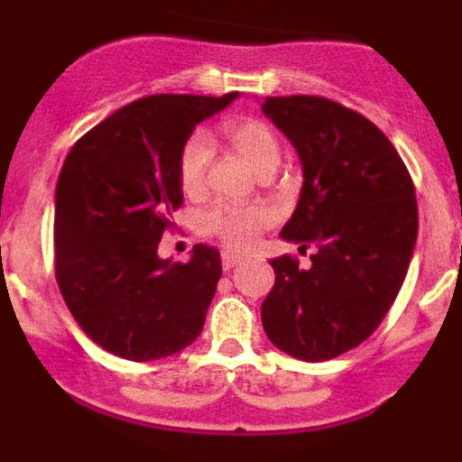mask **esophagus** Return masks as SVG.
I'll list each match as a JSON object with an SVG mask.
<instances>
[{
	"instance_id": "esophagus-1",
	"label": "esophagus",
	"mask_w": 462,
	"mask_h": 462,
	"mask_svg": "<svg viewBox=\"0 0 462 462\" xmlns=\"http://www.w3.org/2000/svg\"><path fill=\"white\" fill-rule=\"evenodd\" d=\"M238 263H241V256H236V254L232 252H221V264H224L226 272H230V269L236 267Z\"/></svg>"
}]
</instances>
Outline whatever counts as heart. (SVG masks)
<instances>
[{
    "instance_id": "1",
    "label": "heart",
    "mask_w": 462,
    "mask_h": 462,
    "mask_svg": "<svg viewBox=\"0 0 462 462\" xmlns=\"http://www.w3.org/2000/svg\"><path fill=\"white\" fill-rule=\"evenodd\" d=\"M226 139L241 153L254 171L261 176L264 171H275L282 156L278 136L261 119H236L226 125ZM213 161V141L204 132H193L182 145L178 162L180 184L184 193L199 195L206 187V173ZM273 213L264 206H230L217 204L201 215L199 226L208 235L219 236L227 247L243 252L258 241L264 227L272 226Z\"/></svg>"
}]
</instances>
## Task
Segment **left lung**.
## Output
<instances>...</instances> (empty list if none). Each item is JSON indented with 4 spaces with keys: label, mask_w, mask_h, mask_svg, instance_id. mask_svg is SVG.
I'll return each instance as SVG.
<instances>
[{
    "label": "left lung",
    "mask_w": 462,
    "mask_h": 462,
    "mask_svg": "<svg viewBox=\"0 0 462 462\" xmlns=\"http://www.w3.org/2000/svg\"><path fill=\"white\" fill-rule=\"evenodd\" d=\"M263 113L293 143L304 184L280 236L317 245L310 269L273 258L263 301L269 341L321 363L360 346L400 293L417 241V199L404 161L367 116L315 95L267 97Z\"/></svg>",
    "instance_id": "1"
}]
</instances>
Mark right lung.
Listing matches in <instances>:
<instances>
[{"instance_id":"obj_1","label":"right lung","mask_w":462,"mask_h":462,"mask_svg":"<svg viewBox=\"0 0 462 462\" xmlns=\"http://www.w3.org/2000/svg\"><path fill=\"white\" fill-rule=\"evenodd\" d=\"M236 97L136 99L65 158L56 184V280L73 319L115 356H171L204 328L221 278L219 252L199 243L189 263H171L158 256V243L182 206V145Z\"/></svg>"}]
</instances>
